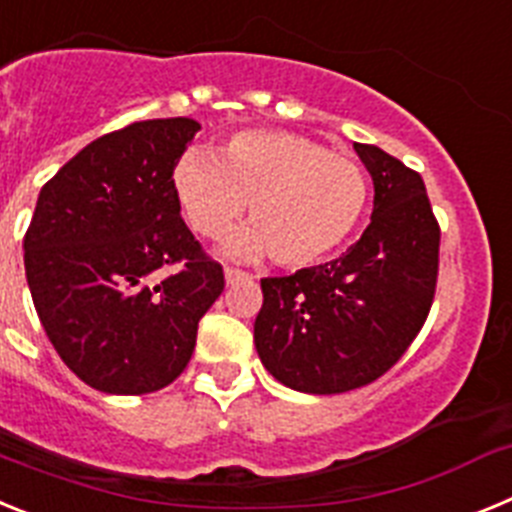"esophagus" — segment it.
<instances>
[{"instance_id": "1", "label": "esophagus", "mask_w": 512, "mask_h": 512, "mask_svg": "<svg viewBox=\"0 0 512 512\" xmlns=\"http://www.w3.org/2000/svg\"><path fill=\"white\" fill-rule=\"evenodd\" d=\"M243 279H246V271H241V269H225V284H238V282H243Z\"/></svg>"}]
</instances>
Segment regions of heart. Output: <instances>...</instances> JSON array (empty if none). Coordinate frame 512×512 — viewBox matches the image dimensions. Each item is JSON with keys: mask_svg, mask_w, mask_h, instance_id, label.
I'll return each instance as SVG.
<instances>
[{"mask_svg": "<svg viewBox=\"0 0 512 512\" xmlns=\"http://www.w3.org/2000/svg\"><path fill=\"white\" fill-rule=\"evenodd\" d=\"M174 192L189 225L220 241L251 205V228L225 246L228 256L271 259L300 269L325 259L354 233L369 200L354 158L284 130H243L220 156L187 153L174 169Z\"/></svg>", "mask_w": 512, "mask_h": 512, "instance_id": "heart-1", "label": "heart"}]
</instances>
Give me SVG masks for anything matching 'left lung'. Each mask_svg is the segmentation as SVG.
<instances>
[{
    "mask_svg": "<svg viewBox=\"0 0 512 512\" xmlns=\"http://www.w3.org/2000/svg\"><path fill=\"white\" fill-rule=\"evenodd\" d=\"M374 182L372 223L343 256L261 279L253 343L271 377L307 395H338L397 364L431 310L438 223L420 174L354 143Z\"/></svg>",
    "mask_w": 512,
    "mask_h": 512,
    "instance_id": "left-lung-1",
    "label": "left lung"
}]
</instances>
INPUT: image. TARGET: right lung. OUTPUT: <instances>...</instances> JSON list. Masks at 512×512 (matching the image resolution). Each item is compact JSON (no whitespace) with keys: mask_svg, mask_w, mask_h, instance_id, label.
Here are the masks:
<instances>
[{"mask_svg":"<svg viewBox=\"0 0 512 512\" xmlns=\"http://www.w3.org/2000/svg\"><path fill=\"white\" fill-rule=\"evenodd\" d=\"M197 130L192 117L133 122L92 140L40 189L22 243L27 287L63 364L104 395L174 382L223 295V266L194 241L174 192Z\"/></svg>","mask_w":512,"mask_h":512,"instance_id":"obj_1","label":"right lung"}]
</instances>
